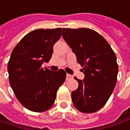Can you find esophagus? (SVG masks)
Listing matches in <instances>:
<instances>
[{"label": "esophagus", "mask_w": 130, "mask_h": 130, "mask_svg": "<svg viewBox=\"0 0 130 130\" xmlns=\"http://www.w3.org/2000/svg\"><path fill=\"white\" fill-rule=\"evenodd\" d=\"M73 79L72 75L67 74V80H70V79Z\"/></svg>", "instance_id": "esophagus-1"}]
</instances>
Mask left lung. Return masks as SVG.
Masks as SVG:
<instances>
[{"label":"left lung","mask_w":130,"mask_h":130,"mask_svg":"<svg viewBox=\"0 0 130 130\" xmlns=\"http://www.w3.org/2000/svg\"><path fill=\"white\" fill-rule=\"evenodd\" d=\"M62 37L84 67L83 80L74 77L79 86L72 92L73 104L81 112H95L106 103L115 87L117 56L107 41L90 29L63 28Z\"/></svg>","instance_id":"1"}]
</instances>
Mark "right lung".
I'll return each instance as SVG.
<instances>
[{"mask_svg": "<svg viewBox=\"0 0 130 130\" xmlns=\"http://www.w3.org/2000/svg\"><path fill=\"white\" fill-rule=\"evenodd\" d=\"M61 36V28L32 31L13 48L8 63L10 85L23 106L35 112L52 107L67 74L41 67L52 56L53 47Z\"/></svg>", "mask_w": 130, "mask_h": 130, "instance_id": "add662e5", "label": "right lung"}]
</instances>
